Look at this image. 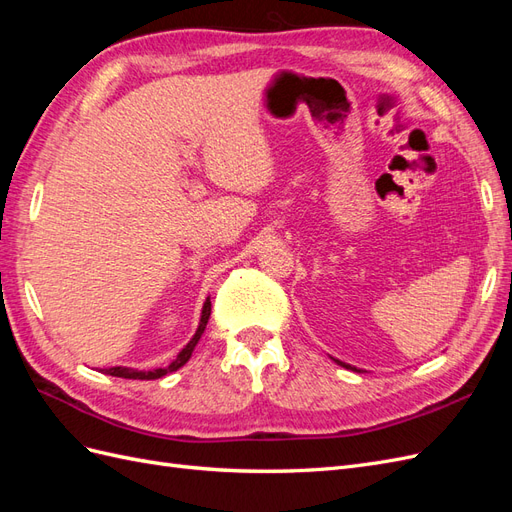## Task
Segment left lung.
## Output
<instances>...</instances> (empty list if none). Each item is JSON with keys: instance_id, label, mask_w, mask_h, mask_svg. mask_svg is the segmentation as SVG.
Masks as SVG:
<instances>
[{"instance_id": "8db88e82", "label": "left lung", "mask_w": 512, "mask_h": 512, "mask_svg": "<svg viewBox=\"0 0 512 512\" xmlns=\"http://www.w3.org/2000/svg\"><path fill=\"white\" fill-rule=\"evenodd\" d=\"M337 365H342V367H346V369H356V367H352V365H346V363H342V361H337V359H333ZM356 371H359V369H356Z\"/></svg>"}]
</instances>
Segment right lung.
I'll return each instance as SVG.
<instances>
[{"instance_id": "add662e5", "label": "right lung", "mask_w": 512, "mask_h": 512, "mask_svg": "<svg viewBox=\"0 0 512 512\" xmlns=\"http://www.w3.org/2000/svg\"><path fill=\"white\" fill-rule=\"evenodd\" d=\"M209 316H211V301H209V297H207V301H205V305H203V314H200V322H198V329H196L194 337L190 339L188 346H185V348L177 354V359H175L173 363H170L168 367H158V369H153V371H138V369H132V367H111V369H102V371H106V374H111V376H115V378H128V380H156V378H162V376L170 374V371H177L179 367H183L185 363L190 361V356H192V352H194V348H196V344H198L200 335L205 333Z\"/></svg>"}]
</instances>
